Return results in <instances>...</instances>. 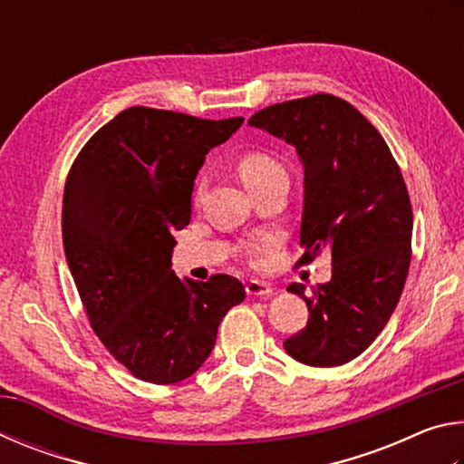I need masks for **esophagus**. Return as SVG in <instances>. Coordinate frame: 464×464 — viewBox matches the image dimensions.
I'll return each mask as SVG.
<instances>
[{"mask_svg": "<svg viewBox=\"0 0 464 464\" xmlns=\"http://www.w3.org/2000/svg\"><path fill=\"white\" fill-rule=\"evenodd\" d=\"M246 293L249 296H270L274 290L270 285H266V282L260 280H249L246 285Z\"/></svg>", "mask_w": 464, "mask_h": 464, "instance_id": "esophagus-1", "label": "esophagus"}]
</instances>
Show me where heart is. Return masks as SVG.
Masks as SVG:
<instances>
[{
  "mask_svg": "<svg viewBox=\"0 0 464 464\" xmlns=\"http://www.w3.org/2000/svg\"><path fill=\"white\" fill-rule=\"evenodd\" d=\"M237 171L243 182L249 188H256L257 184H262L264 179H268L270 176L278 174L282 171L280 163L270 157L268 153H262V151H249V153H243L237 161ZM204 188V179L200 178L198 182H196V196H200Z\"/></svg>",
  "mask_w": 464,
  "mask_h": 464,
  "instance_id": "b5f03b06",
  "label": "heart"
}]
</instances>
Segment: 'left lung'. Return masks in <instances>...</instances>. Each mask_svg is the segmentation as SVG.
Returning a JSON list of instances; mask_svg holds the SVG:
<instances>
[{
  "label": "left lung",
  "mask_w": 464,
  "mask_h": 464,
  "mask_svg": "<svg viewBox=\"0 0 464 464\" xmlns=\"http://www.w3.org/2000/svg\"><path fill=\"white\" fill-rule=\"evenodd\" d=\"M249 124L295 145L304 166L296 266L332 254V280L311 296L288 286L309 319L285 350L303 364L342 366L382 332L410 272L413 213L401 169L381 132L332 93L257 110Z\"/></svg>",
  "instance_id": "8db88e82"
}]
</instances>
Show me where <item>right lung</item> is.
I'll return each mask as SVG.
<instances>
[{
  "mask_svg": "<svg viewBox=\"0 0 464 464\" xmlns=\"http://www.w3.org/2000/svg\"><path fill=\"white\" fill-rule=\"evenodd\" d=\"M243 119L208 121L132 106L77 153L63 192V247L90 325L140 381L174 384L204 364L237 278L171 272L174 233L190 223L194 178Z\"/></svg>",
  "mask_w": 464,
  "mask_h": 464,
  "instance_id": "right-lung-1",
  "label": "right lung"
}]
</instances>
